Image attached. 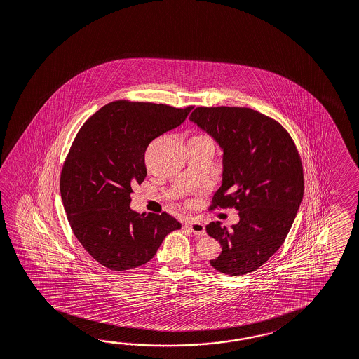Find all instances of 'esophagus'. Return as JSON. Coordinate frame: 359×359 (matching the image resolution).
Instances as JSON below:
<instances>
[{
	"mask_svg": "<svg viewBox=\"0 0 359 359\" xmlns=\"http://www.w3.org/2000/svg\"><path fill=\"white\" fill-rule=\"evenodd\" d=\"M185 229H188L191 233H194V235H197V236H203L205 235V224L201 222H185L184 223Z\"/></svg>",
	"mask_w": 359,
	"mask_h": 359,
	"instance_id": "esophagus-1",
	"label": "esophagus"
}]
</instances>
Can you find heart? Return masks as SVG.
<instances>
[{
  "instance_id": "b5f03b06",
  "label": "heart",
  "mask_w": 359,
  "mask_h": 359,
  "mask_svg": "<svg viewBox=\"0 0 359 359\" xmlns=\"http://www.w3.org/2000/svg\"><path fill=\"white\" fill-rule=\"evenodd\" d=\"M188 144H210V145H212V141H210L209 137L198 135V136L192 137V138L188 141Z\"/></svg>"
}]
</instances>
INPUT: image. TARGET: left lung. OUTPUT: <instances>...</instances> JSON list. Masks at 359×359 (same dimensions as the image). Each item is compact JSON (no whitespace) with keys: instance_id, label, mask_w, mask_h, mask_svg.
I'll return each instance as SVG.
<instances>
[{"instance_id":"left-lung-1","label":"left lung","mask_w":359,"mask_h":359,"mask_svg":"<svg viewBox=\"0 0 359 359\" xmlns=\"http://www.w3.org/2000/svg\"><path fill=\"white\" fill-rule=\"evenodd\" d=\"M189 120L221 147L222 183L212 208L235 206L239 222L206 226L222 245L214 269L242 276L278 251L299 210L304 183L301 156L286 129L251 108L198 107Z\"/></svg>"}]
</instances>
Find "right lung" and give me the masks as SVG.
Instances as JSON below:
<instances>
[{
	"label": "right lung",
	"instance_id": "1",
	"mask_svg": "<svg viewBox=\"0 0 359 359\" xmlns=\"http://www.w3.org/2000/svg\"><path fill=\"white\" fill-rule=\"evenodd\" d=\"M192 107L114 102L79 129L60 179L70 227L93 259L128 271L154 257L165 236L182 224L170 214L130 209L132 185L146 177L149 144L180 126Z\"/></svg>",
	"mask_w": 359,
	"mask_h": 359
}]
</instances>
